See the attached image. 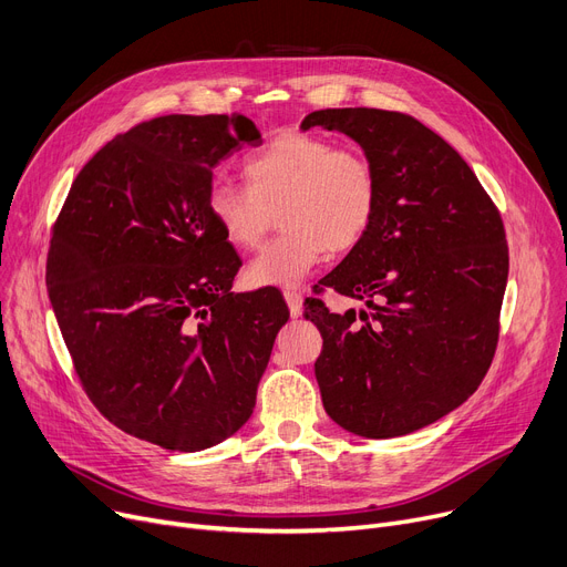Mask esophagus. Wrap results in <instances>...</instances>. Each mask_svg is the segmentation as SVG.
Masks as SVG:
<instances>
[{"mask_svg":"<svg viewBox=\"0 0 567 567\" xmlns=\"http://www.w3.org/2000/svg\"><path fill=\"white\" fill-rule=\"evenodd\" d=\"M285 301H287V306H289V315L296 319V317H301V312H303V296H301V291H296V289H285Z\"/></svg>","mask_w":567,"mask_h":567,"instance_id":"1","label":"esophagus"}]
</instances>
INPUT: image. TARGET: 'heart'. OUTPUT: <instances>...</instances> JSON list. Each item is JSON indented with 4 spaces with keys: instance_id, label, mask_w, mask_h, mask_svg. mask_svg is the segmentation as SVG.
Here are the masks:
<instances>
[{
    "instance_id": "heart-1",
    "label": "heart",
    "mask_w": 567,
    "mask_h": 567,
    "mask_svg": "<svg viewBox=\"0 0 567 567\" xmlns=\"http://www.w3.org/2000/svg\"><path fill=\"white\" fill-rule=\"evenodd\" d=\"M248 186L216 182L208 214L227 241L255 250L280 214L285 231L250 264L255 287H293L331 252H347L368 236L379 208V176L361 148L285 131L244 163Z\"/></svg>"
}]
</instances>
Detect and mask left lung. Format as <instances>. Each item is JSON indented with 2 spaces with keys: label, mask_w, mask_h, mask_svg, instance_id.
<instances>
[{
  "label": "left lung",
  "mask_w": 567,
  "mask_h": 567,
  "mask_svg": "<svg viewBox=\"0 0 567 567\" xmlns=\"http://www.w3.org/2000/svg\"><path fill=\"white\" fill-rule=\"evenodd\" d=\"M363 146L379 176L377 218L321 289L361 301L331 312L308 299L323 347L315 363L331 419L368 439L421 430L485 379L508 282L498 208L455 148L402 112L317 110L301 128Z\"/></svg>",
  "instance_id": "1"
}]
</instances>
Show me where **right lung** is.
Masks as SVG:
<instances>
[{
  "label": "right lung",
  "mask_w": 567,
  "mask_h": 567,
  "mask_svg": "<svg viewBox=\"0 0 567 567\" xmlns=\"http://www.w3.org/2000/svg\"><path fill=\"white\" fill-rule=\"evenodd\" d=\"M244 144H261L244 114L142 122L80 169L52 227L48 293L86 398L167 451L246 425L289 319L278 289L231 291L241 257L208 214Z\"/></svg>",
  "instance_id": "1"
}]
</instances>
